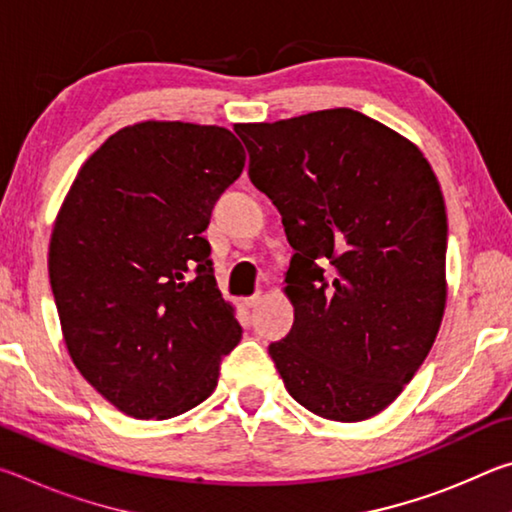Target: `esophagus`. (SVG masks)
I'll list each match as a JSON object with an SVG mask.
<instances>
[{
	"instance_id": "obj_1",
	"label": "esophagus",
	"mask_w": 512,
	"mask_h": 512,
	"mask_svg": "<svg viewBox=\"0 0 512 512\" xmlns=\"http://www.w3.org/2000/svg\"><path fill=\"white\" fill-rule=\"evenodd\" d=\"M259 302H262V293L257 291L255 296H250V298H246V300H244V305H246L248 309H253V307H257V305H259Z\"/></svg>"
}]
</instances>
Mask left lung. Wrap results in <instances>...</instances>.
Returning a JSON list of instances; mask_svg holds the SVG:
<instances>
[{
  "label": "left lung",
  "instance_id": "left-lung-1",
  "mask_svg": "<svg viewBox=\"0 0 512 512\" xmlns=\"http://www.w3.org/2000/svg\"><path fill=\"white\" fill-rule=\"evenodd\" d=\"M248 176L296 250L287 339L268 354L293 400L361 422L427 359L447 302V212L422 151L350 108L237 124Z\"/></svg>",
  "mask_w": 512,
  "mask_h": 512
}]
</instances>
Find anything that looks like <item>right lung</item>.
Masks as SVG:
<instances>
[{
    "instance_id": "obj_1",
    "label": "right lung",
    "mask_w": 512,
    "mask_h": 512,
    "mask_svg": "<svg viewBox=\"0 0 512 512\" xmlns=\"http://www.w3.org/2000/svg\"><path fill=\"white\" fill-rule=\"evenodd\" d=\"M246 151L223 126L140 121L76 173L49 241L69 357L121 413L167 420L212 395L241 341L203 232Z\"/></svg>"
}]
</instances>
